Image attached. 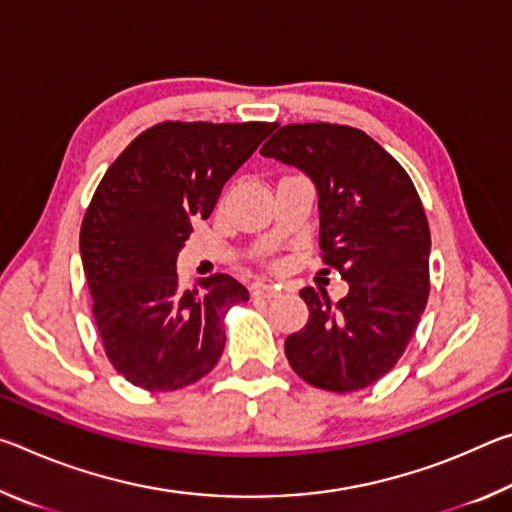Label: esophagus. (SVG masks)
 <instances>
[{
	"label": "esophagus",
	"mask_w": 512,
	"mask_h": 512,
	"mask_svg": "<svg viewBox=\"0 0 512 512\" xmlns=\"http://www.w3.org/2000/svg\"><path fill=\"white\" fill-rule=\"evenodd\" d=\"M253 293L259 298H275L280 296V287H273V284H255Z\"/></svg>",
	"instance_id": "1"
}]
</instances>
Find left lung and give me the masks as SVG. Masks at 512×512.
I'll return each mask as SVG.
<instances>
[{
    "instance_id": "1",
    "label": "left lung",
    "mask_w": 512,
    "mask_h": 512,
    "mask_svg": "<svg viewBox=\"0 0 512 512\" xmlns=\"http://www.w3.org/2000/svg\"><path fill=\"white\" fill-rule=\"evenodd\" d=\"M259 153L314 180L320 257L350 284L336 305L323 289L300 291L309 320L284 352L307 384L361 391L400 361L427 307L431 235L420 196L402 164L352 126H282Z\"/></svg>"
}]
</instances>
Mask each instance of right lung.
<instances>
[{"label": "right lung", "mask_w": 512, "mask_h": 512, "mask_svg": "<svg viewBox=\"0 0 512 512\" xmlns=\"http://www.w3.org/2000/svg\"><path fill=\"white\" fill-rule=\"evenodd\" d=\"M273 131L266 121H162L110 164L81 225V259L103 350L151 393L194 384L219 361L223 318L248 289L216 273L183 289L178 250L223 185Z\"/></svg>", "instance_id": "obj_1"}]
</instances>
